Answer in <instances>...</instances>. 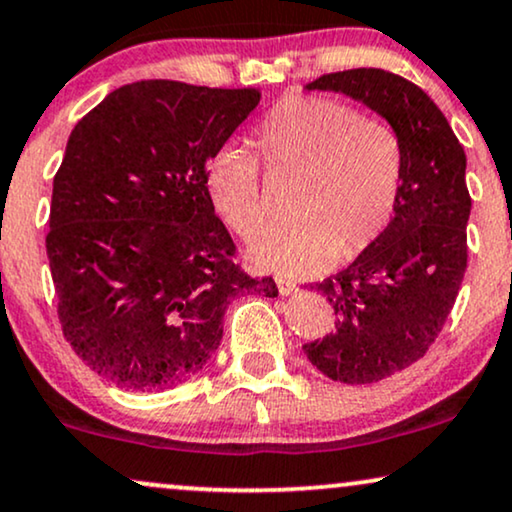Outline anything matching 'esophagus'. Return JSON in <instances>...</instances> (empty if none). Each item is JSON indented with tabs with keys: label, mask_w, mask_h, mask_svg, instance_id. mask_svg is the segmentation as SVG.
<instances>
[{
	"label": "esophagus",
	"mask_w": 512,
	"mask_h": 512,
	"mask_svg": "<svg viewBox=\"0 0 512 512\" xmlns=\"http://www.w3.org/2000/svg\"><path fill=\"white\" fill-rule=\"evenodd\" d=\"M276 285H278V292H281L283 297L295 295V292L299 290V288H297V283H295V281H288V278H278Z\"/></svg>",
	"instance_id": "obj_1"
}]
</instances>
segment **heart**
Masks as SVG:
<instances>
[{"label":"heart","mask_w":512,"mask_h":512,"mask_svg":"<svg viewBox=\"0 0 512 512\" xmlns=\"http://www.w3.org/2000/svg\"><path fill=\"white\" fill-rule=\"evenodd\" d=\"M255 147L274 173L302 175L292 224L252 238V267L309 276L372 248L393 220L403 185V142L377 114L320 95H288L255 128ZM217 215L238 236L264 222L262 173L255 156L222 147L208 163Z\"/></svg>","instance_id":"heart-1"}]
</instances>
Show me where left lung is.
Instances as JSON below:
<instances>
[{
  "label": "left lung",
  "mask_w": 512,
  "mask_h": 512,
  "mask_svg": "<svg viewBox=\"0 0 512 512\" xmlns=\"http://www.w3.org/2000/svg\"><path fill=\"white\" fill-rule=\"evenodd\" d=\"M306 91L363 102L403 142L393 220L349 267L316 283L335 309L337 330L302 346L332 381L374 384L424 358L459 295L468 262L466 152L438 105L393 72H332L306 84Z\"/></svg>",
  "instance_id": "8db88e82"
}]
</instances>
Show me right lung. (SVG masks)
<instances>
[{
  "mask_svg": "<svg viewBox=\"0 0 512 512\" xmlns=\"http://www.w3.org/2000/svg\"><path fill=\"white\" fill-rule=\"evenodd\" d=\"M260 98L257 88L135 81L70 133L46 234L58 318L74 353L119 388L194 377L220 346L231 299L278 295L274 278L234 262L206 182Z\"/></svg>",
  "mask_w": 512,
  "mask_h": 512,
  "instance_id": "obj_1",
  "label": "right lung"
}]
</instances>
